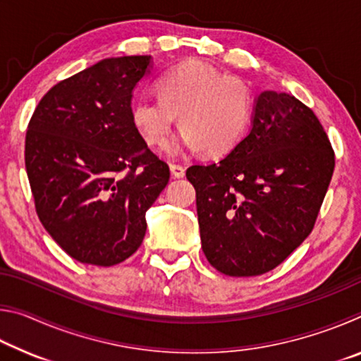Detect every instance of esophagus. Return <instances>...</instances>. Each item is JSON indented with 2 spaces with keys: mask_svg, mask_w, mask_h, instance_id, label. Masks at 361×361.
Masks as SVG:
<instances>
[{
  "mask_svg": "<svg viewBox=\"0 0 361 361\" xmlns=\"http://www.w3.org/2000/svg\"><path fill=\"white\" fill-rule=\"evenodd\" d=\"M170 173H172L173 178H183L186 172H185V167L176 166V164H172V166H170Z\"/></svg>",
  "mask_w": 361,
  "mask_h": 361,
  "instance_id": "obj_1",
  "label": "esophagus"
}]
</instances>
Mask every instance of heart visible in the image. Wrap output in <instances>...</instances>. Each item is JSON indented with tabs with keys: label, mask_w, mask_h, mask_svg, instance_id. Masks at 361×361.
Returning a JSON list of instances; mask_svg holds the SVG:
<instances>
[{
	"label": "heart",
	"mask_w": 361,
	"mask_h": 361,
	"mask_svg": "<svg viewBox=\"0 0 361 361\" xmlns=\"http://www.w3.org/2000/svg\"><path fill=\"white\" fill-rule=\"evenodd\" d=\"M157 95L143 94L132 102L130 121L149 146L167 145L176 116L181 135L169 148L207 156H224L239 145L252 119L253 99L248 85L202 62H186L157 79Z\"/></svg>",
	"instance_id": "obj_1"
}]
</instances>
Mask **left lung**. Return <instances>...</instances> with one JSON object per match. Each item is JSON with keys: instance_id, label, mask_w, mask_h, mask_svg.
I'll use <instances>...</instances> for the list:
<instances>
[{"instance_id": "obj_1", "label": "left lung", "mask_w": 361, "mask_h": 361, "mask_svg": "<svg viewBox=\"0 0 361 361\" xmlns=\"http://www.w3.org/2000/svg\"><path fill=\"white\" fill-rule=\"evenodd\" d=\"M333 170L331 143L312 109L286 92H261L242 142L186 170L210 264L231 277L277 267L312 231Z\"/></svg>"}]
</instances>
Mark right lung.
<instances>
[{"instance_id": "1", "label": "right lung", "mask_w": 361, "mask_h": 361, "mask_svg": "<svg viewBox=\"0 0 361 361\" xmlns=\"http://www.w3.org/2000/svg\"><path fill=\"white\" fill-rule=\"evenodd\" d=\"M151 56L103 59L42 97L28 124L25 167L39 221L84 264L109 267L142 245L146 212L169 166L130 121Z\"/></svg>"}]
</instances>
